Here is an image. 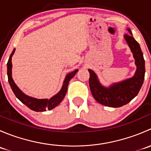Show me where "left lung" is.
Returning <instances> with one entry per match:
<instances>
[{
	"label": "left lung",
	"instance_id": "8db88e82",
	"mask_svg": "<svg viewBox=\"0 0 151 151\" xmlns=\"http://www.w3.org/2000/svg\"><path fill=\"white\" fill-rule=\"evenodd\" d=\"M129 33L124 36L135 59L137 71L134 76L120 83L112 85L109 88H104L99 83L97 76L91 69L89 86L93 98L104 106L120 107L130 102L138 94L145 79V60L139 43L132 36V31L128 29Z\"/></svg>",
	"mask_w": 151,
	"mask_h": 151
}]
</instances>
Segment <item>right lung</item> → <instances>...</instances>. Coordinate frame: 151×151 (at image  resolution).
<instances>
[{
	"label": "right lung",
	"instance_id": "obj_1",
	"mask_svg": "<svg viewBox=\"0 0 151 151\" xmlns=\"http://www.w3.org/2000/svg\"><path fill=\"white\" fill-rule=\"evenodd\" d=\"M15 51V49L12 51V54H11L9 58L8 63H7V75H8V81L9 83V85L12 88V91L14 92V95L16 96L17 98L22 103L26 105L28 108L36 112H44L46 111L47 109H52L56 106H58L63 99L64 98L65 95L66 93L67 88H68V85L69 83L70 80L75 75L76 73L77 72L78 70H74L72 72L69 73L68 75L66 77L64 82H63V87H62L61 90L60 92L53 97H52L50 99H37L32 98V97H29L24 94L18 88L16 84L14 82L13 79L12 77V57L13 55L14 52Z\"/></svg>",
	"mask_w": 151,
	"mask_h": 151
}]
</instances>
